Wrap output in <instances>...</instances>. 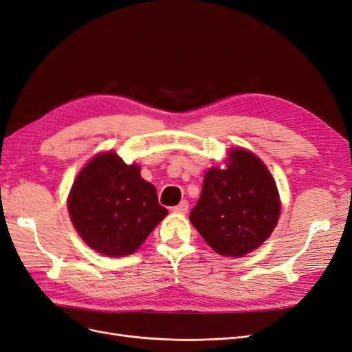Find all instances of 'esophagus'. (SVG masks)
Listing matches in <instances>:
<instances>
[{
    "instance_id": "1",
    "label": "esophagus",
    "mask_w": 352,
    "mask_h": 352,
    "mask_svg": "<svg viewBox=\"0 0 352 352\" xmlns=\"http://www.w3.org/2000/svg\"><path fill=\"white\" fill-rule=\"evenodd\" d=\"M188 208H189V202L186 199H184L182 202H179L176 207H173V211L175 212H186Z\"/></svg>"
}]
</instances>
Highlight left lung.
Wrapping results in <instances>:
<instances>
[{
    "mask_svg": "<svg viewBox=\"0 0 352 352\" xmlns=\"http://www.w3.org/2000/svg\"><path fill=\"white\" fill-rule=\"evenodd\" d=\"M279 212L278 189L267 167L236 148L225 170L212 167L206 173L189 220L216 252L242 257L270 236Z\"/></svg>",
    "mask_w": 352,
    "mask_h": 352,
    "instance_id": "obj_1",
    "label": "left lung"
}]
</instances>
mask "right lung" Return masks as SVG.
Wrapping results in <instances>:
<instances>
[{
	"instance_id": "right-lung-1",
	"label": "right lung",
	"mask_w": 352,
	"mask_h": 352,
	"mask_svg": "<svg viewBox=\"0 0 352 352\" xmlns=\"http://www.w3.org/2000/svg\"><path fill=\"white\" fill-rule=\"evenodd\" d=\"M140 172V166L105 153L94 157L73 184V226L92 250L107 257L136 251L168 212L158 204L155 186Z\"/></svg>"
}]
</instances>
